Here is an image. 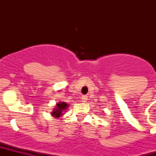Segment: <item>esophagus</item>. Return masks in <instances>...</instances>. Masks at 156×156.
Here are the masks:
<instances>
[{"label":"esophagus","instance_id":"1","mask_svg":"<svg viewBox=\"0 0 156 156\" xmlns=\"http://www.w3.org/2000/svg\"><path fill=\"white\" fill-rule=\"evenodd\" d=\"M87 98H88V97L86 96V95H83V96H82V101H86V100H87Z\"/></svg>","mask_w":156,"mask_h":156}]
</instances>
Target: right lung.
Segmentation results:
<instances>
[{"label": "right lung", "instance_id": "add662e5", "mask_svg": "<svg viewBox=\"0 0 156 156\" xmlns=\"http://www.w3.org/2000/svg\"><path fill=\"white\" fill-rule=\"evenodd\" d=\"M66 107H67V105L65 102L58 103L55 109L52 112V115H53L54 116H55V117H58V116H60L62 114H63L62 112L66 109Z\"/></svg>", "mask_w": 156, "mask_h": 156}]
</instances>
